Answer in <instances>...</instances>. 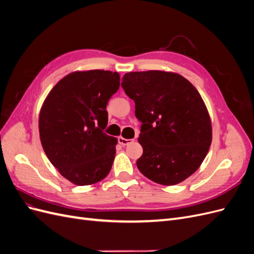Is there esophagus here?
<instances>
[{
    "label": "esophagus",
    "instance_id": "obj_1",
    "mask_svg": "<svg viewBox=\"0 0 254 254\" xmlns=\"http://www.w3.org/2000/svg\"><path fill=\"white\" fill-rule=\"evenodd\" d=\"M132 142H133V139H125V137H123V136H119V143L123 146H126Z\"/></svg>",
    "mask_w": 254,
    "mask_h": 254
}]
</instances>
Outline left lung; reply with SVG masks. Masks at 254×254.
Returning a JSON list of instances; mask_svg holds the SVG:
<instances>
[{"mask_svg":"<svg viewBox=\"0 0 254 254\" xmlns=\"http://www.w3.org/2000/svg\"><path fill=\"white\" fill-rule=\"evenodd\" d=\"M122 88L142 123L139 171L162 186L189 178L212 143L210 114L197 89L183 76L164 71L126 73Z\"/></svg>","mask_w":254,"mask_h":254,"instance_id":"left-lung-1","label":"left lung"}]
</instances>
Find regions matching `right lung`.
<instances>
[{"label":"right lung","mask_w":254,"mask_h":254,"mask_svg":"<svg viewBox=\"0 0 254 254\" xmlns=\"http://www.w3.org/2000/svg\"><path fill=\"white\" fill-rule=\"evenodd\" d=\"M120 79L118 72H73L56 83L41 107L43 150L76 186L101 181L111 170L118 139L104 132L108 124L106 107L119 90Z\"/></svg>","instance_id":"obj_1"}]
</instances>
